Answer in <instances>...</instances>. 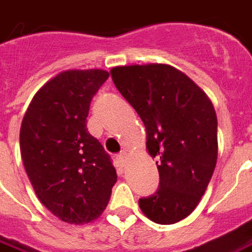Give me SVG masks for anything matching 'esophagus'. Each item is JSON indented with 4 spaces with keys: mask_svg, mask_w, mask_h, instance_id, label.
Here are the masks:
<instances>
[{
    "mask_svg": "<svg viewBox=\"0 0 252 252\" xmlns=\"http://www.w3.org/2000/svg\"><path fill=\"white\" fill-rule=\"evenodd\" d=\"M117 159L120 161V162H124V159H126V153L123 151V153H120L119 156H117Z\"/></svg>",
    "mask_w": 252,
    "mask_h": 252,
    "instance_id": "34e87169",
    "label": "esophagus"
}]
</instances>
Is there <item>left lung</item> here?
<instances>
[{"label":"left lung","instance_id":"obj_1","mask_svg":"<svg viewBox=\"0 0 252 252\" xmlns=\"http://www.w3.org/2000/svg\"><path fill=\"white\" fill-rule=\"evenodd\" d=\"M114 86L143 121L146 147L157 158L159 186L139 199L143 214L169 225L188 217L217 163V116L212 101L170 65L116 66Z\"/></svg>","mask_w":252,"mask_h":252}]
</instances>
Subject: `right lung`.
<instances>
[{
  "instance_id": "1",
  "label": "right lung",
  "mask_w": 252,
  "mask_h": 252,
  "mask_svg": "<svg viewBox=\"0 0 252 252\" xmlns=\"http://www.w3.org/2000/svg\"><path fill=\"white\" fill-rule=\"evenodd\" d=\"M109 73L65 71L40 87L24 114L20 151L40 203L69 224L99 217L117 175L110 156L87 129L90 103Z\"/></svg>"
}]
</instances>
